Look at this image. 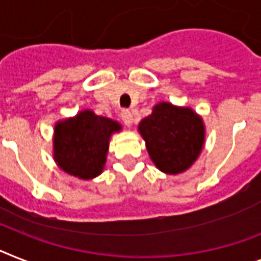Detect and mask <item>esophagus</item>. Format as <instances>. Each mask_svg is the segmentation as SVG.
<instances>
[{"instance_id":"1","label":"esophagus","mask_w":261,"mask_h":261,"mask_svg":"<svg viewBox=\"0 0 261 261\" xmlns=\"http://www.w3.org/2000/svg\"><path fill=\"white\" fill-rule=\"evenodd\" d=\"M121 120L126 126H129V128H130L133 124V115L129 111H122L121 112Z\"/></svg>"}]
</instances>
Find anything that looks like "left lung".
<instances>
[{
  "mask_svg": "<svg viewBox=\"0 0 261 261\" xmlns=\"http://www.w3.org/2000/svg\"><path fill=\"white\" fill-rule=\"evenodd\" d=\"M139 133L157 169L178 174L192 167L205 143L203 117L192 108L160 101L139 124Z\"/></svg>",
  "mask_w": 261,
  "mask_h": 261,
  "instance_id": "1",
  "label": "left lung"
}]
</instances>
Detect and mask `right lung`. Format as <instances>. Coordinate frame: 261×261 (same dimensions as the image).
<instances>
[{"label": "right lung", "instance_id": "right-lung-1", "mask_svg": "<svg viewBox=\"0 0 261 261\" xmlns=\"http://www.w3.org/2000/svg\"><path fill=\"white\" fill-rule=\"evenodd\" d=\"M122 125L109 117L83 109L76 116L58 120L53 132V159L61 171L81 180L102 173L112 135Z\"/></svg>", "mask_w": 261, "mask_h": 261}]
</instances>
